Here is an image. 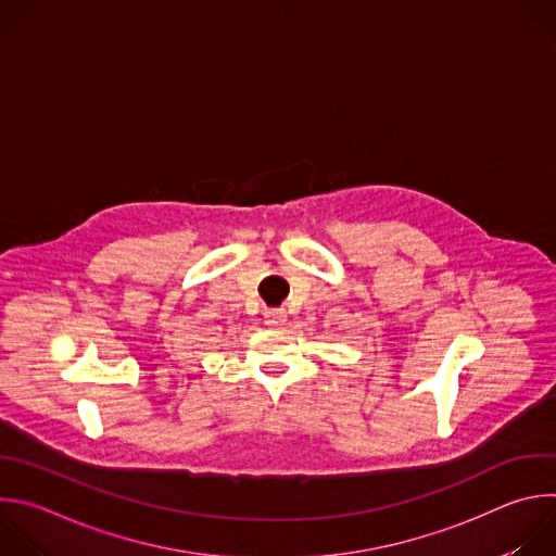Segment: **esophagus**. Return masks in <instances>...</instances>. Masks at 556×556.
Listing matches in <instances>:
<instances>
[{"label": "esophagus", "instance_id": "obj_1", "mask_svg": "<svg viewBox=\"0 0 556 556\" xmlns=\"http://www.w3.org/2000/svg\"><path fill=\"white\" fill-rule=\"evenodd\" d=\"M286 320H288V316H286V309H281V307H273V309L264 312V323L268 327H281V325H286Z\"/></svg>", "mask_w": 556, "mask_h": 556}]
</instances>
